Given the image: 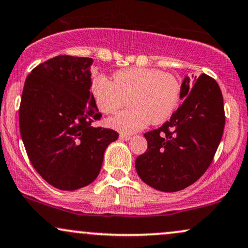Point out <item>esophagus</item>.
Here are the masks:
<instances>
[{
	"label": "esophagus",
	"instance_id": "esophagus-1",
	"mask_svg": "<svg viewBox=\"0 0 248 248\" xmlns=\"http://www.w3.org/2000/svg\"><path fill=\"white\" fill-rule=\"evenodd\" d=\"M119 139H120L121 141H129V140L132 139V136L126 135V134H120V136H119Z\"/></svg>",
	"mask_w": 248,
	"mask_h": 248
}]
</instances>
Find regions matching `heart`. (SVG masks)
<instances>
[{"mask_svg":"<svg viewBox=\"0 0 248 248\" xmlns=\"http://www.w3.org/2000/svg\"><path fill=\"white\" fill-rule=\"evenodd\" d=\"M90 92L104 114H113L126 104L127 109L109 118L107 126L133 134L149 124H160L175 112L181 98V82L174 74L157 68H128L115 71L112 82L98 75L91 79Z\"/></svg>","mask_w":248,"mask_h":248,"instance_id":"b5f03b06","label":"heart"}]
</instances>
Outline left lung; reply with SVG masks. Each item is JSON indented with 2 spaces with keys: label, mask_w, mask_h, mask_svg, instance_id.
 I'll return each mask as SVG.
<instances>
[{
  "label": "left lung",
  "mask_w": 248,
  "mask_h": 248,
  "mask_svg": "<svg viewBox=\"0 0 248 248\" xmlns=\"http://www.w3.org/2000/svg\"><path fill=\"white\" fill-rule=\"evenodd\" d=\"M181 99L169 121L144 134L148 149L135 160L139 177L160 192H178L195 183L213 162L224 130L223 95L214 78L186 76Z\"/></svg>",
  "instance_id": "1"
}]
</instances>
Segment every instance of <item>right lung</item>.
<instances>
[{
    "mask_svg": "<svg viewBox=\"0 0 248 248\" xmlns=\"http://www.w3.org/2000/svg\"><path fill=\"white\" fill-rule=\"evenodd\" d=\"M91 58L59 55L26 77L19 129L29 159L49 185L75 190L99 174L104 153L118 140L113 129L92 127L101 114L90 92Z\"/></svg>",
    "mask_w": 248,
    "mask_h": 248,
    "instance_id": "1",
    "label": "right lung"
}]
</instances>
